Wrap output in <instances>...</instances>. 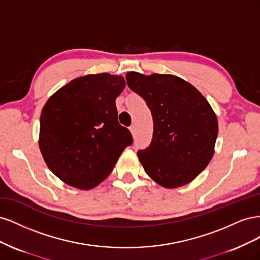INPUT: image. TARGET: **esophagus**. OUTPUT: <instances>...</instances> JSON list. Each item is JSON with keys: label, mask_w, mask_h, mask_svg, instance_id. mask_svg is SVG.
<instances>
[{"label": "esophagus", "mask_w": 260, "mask_h": 260, "mask_svg": "<svg viewBox=\"0 0 260 260\" xmlns=\"http://www.w3.org/2000/svg\"><path fill=\"white\" fill-rule=\"evenodd\" d=\"M130 131H131V133L133 136L136 135V131H137V129H136V124H132L131 127H130Z\"/></svg>", "instance_id": "obj_1"}]
</instances>
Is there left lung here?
<instances>
[{"label":"left lung","mask_w":260,"mask_h":260,"mask_svg":"<svg viewBox=\"0 0 260 260\" xmlns=\"http://www.w3.org/2000/svg\"><path fill=\"white\" fill-rule=\"evenodd\" d=\"M129 88L146 102L154 132L149 146L138 152L156 183L167 188L187 184L207 167L215 152L218 120L207 100L174 75H125Z\"/></svg>","instance_id":"1"}]
</instances>
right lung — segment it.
Masks as SVG:
<instances>
[{"instance_id": "obj_1", "label": "right lung", "mask_w": 260, "mask_h": 260, "mask_svg": "<svg viewBox=\"0 0 260 260\" xmlns=\"http://www.w3.org/2000/svg\"><path fill=\"white\" fill-rule=\"evenodd\" d=\"M124 85L121 76L86 75L68 82L45 103L39 146L50 170L66 184L95 187L132 144L131 132L118 122L115 103Z\"/></svg>"}]
</instances>
